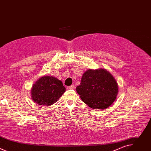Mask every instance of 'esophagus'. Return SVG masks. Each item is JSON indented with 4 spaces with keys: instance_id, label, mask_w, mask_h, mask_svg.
I'll return each instance as SVG.
<instances>
[{
    "instance_id": "34e87169",
    "label": "esophagus",
    "mask_w": 151,
    "mask_h": 151,
    "mask_svg": "<svg viewBox=\"0 0 151 151\" xmlns=\"http://www.w3.org/2000/svg\"><path fill=\"white\" fill-rule=\"evenodd\" d=\"M75 88V86H74V85H72L69 86V87H67L68 90H71V89H73V88Z\"/></svg>"
}]
</instances>
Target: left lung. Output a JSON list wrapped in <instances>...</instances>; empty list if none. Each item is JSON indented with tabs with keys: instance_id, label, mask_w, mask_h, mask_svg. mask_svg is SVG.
<instances>
[{
	"instance_id": "obj_1",
	"label": "left lung",
	"mask_w": 151,
	"mask_h": 151,
	"mask_svg": "<svg viewBox=\"0 0 151 151\" xmlns=\"http://www.w3.org/2000/svg\"><path fill=\"white\" fill-rule=\"evenodd\" d=\"M76 90L86 104L92 109L103 110L116 99L118 86L114 76L106 69H89L82 75Z\"/></svg>"
}]
</instances>
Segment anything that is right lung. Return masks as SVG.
I'll list each match as a JSON object with an SVG mask.
<instances>
[{"mask_svg":"<svg viewBox=\"0 0 151 151\" xmlns=\"http://www.w3.org/2000/svg\"><path fill=\"white\" fill-rule=\"evenodd\" d=\"M31 91V97L35 103L47 106L57 102L65 92L66 88L57 78L51 76H44L33 84Z\"/></svg>","mask_w":151,"mask_h":151,"instance_id":"1","label":"right lung"}]
</instances>
